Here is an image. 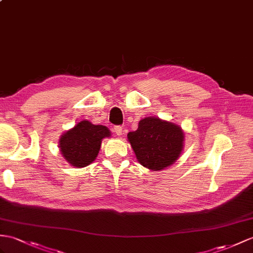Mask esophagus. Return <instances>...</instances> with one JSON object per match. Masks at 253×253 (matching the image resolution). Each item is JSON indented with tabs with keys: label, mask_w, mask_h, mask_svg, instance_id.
Masks as SVG:
<instances>
[{
	"label": "esophagus",
	"mask_w": 253,
	"mask_h": 253,
	"mask_svg": "<svg viewBox=\"0 0 253 253\" xmlns=\"http://www.w3.org/2000/svg\"><path fill=\"white\" fill-rule=\"evenodd\" d=\"M113 131L118 135V136H121L122 135V127L120 126H114L113 127Z\"/></svg>",
	"instance_id": "1"
}]
</instances>
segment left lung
Here are the masks:
<instances>
[{
    "label": "left lung",
    "instance_id": "obj_1",
    "mask_svg": "<svg viewBox=\"0 0 253 253\" xmlns=\"http://www.w3.org/2000/svg\"><path fill=\"white\" fill-rule=\"evenodd\" d=\"M184 134L179 126L157 117H147L136 131L127 134V140L137 161L152 170L169 168L180 157Z\"/></svg>",
    "mask_w": 253,
    "mask_h": 253
}]
</instances>
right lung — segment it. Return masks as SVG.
Listing matches in <instances>:
<instances>
[{
    "instance_id": "add662e5",
    "label": "right lung",
    "mask_w": 253,
    "mask_h": 253,
    "mask_svg": "<svg viewBox=\"0 0 253 253\" xmlns=\"http://www.w3.org/2000/svg\"><path fill=\"white\" fill-rule=\"evenodd\" d=\"M109 136L108 127L83 120L61 136L59 148L63 158L72 166L84 168L96 159L102 139Z\"/></svg>"
}]
</instances>
